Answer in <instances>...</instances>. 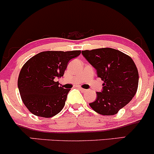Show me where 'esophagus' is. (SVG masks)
I'll return each mask as SVG.
<instances>
[{
	"mask_svg": "<svg viewBox=\"0 0 154 154\" xmlns=\"http://www.w3.org/2000/svg\"><path fill=\"white\" fill-rule=\"evenodd\" d=\"M79 89L81 91H82V92H85V91H86V89H83V88H82V87H79Z\"/></svg>",
	"mask_w": 154,
	"mask_h": 154,
	"instance_id": "34e87169",
	"label": "esophagus"
}]
</instances>
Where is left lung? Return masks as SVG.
I'll use <instances>...</instances> for the list:
<instances>
[{
	"label": "left lung",
	"mask_w": 154,
	"mask_h": 154,
	"mask_svg": "<svg viewBox=\"0 0 154 154\" xmlns=\"http://www.w3.org/2000/svg\"><path fill=\"white\" fill-rule=\"evenodd\" d=\"M82 54L104 82L103 91L97 92L96 100L89 105L99 114H116L137 92L139 75L134 61L129 55L112 48L84 50Z\"/></svg>",
	"instance_id": "1"
}]
</instances>
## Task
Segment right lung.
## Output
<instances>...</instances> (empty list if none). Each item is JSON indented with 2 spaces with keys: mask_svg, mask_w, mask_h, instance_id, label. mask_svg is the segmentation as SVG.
Instances as JSON below:
<instances>
[{
  "mask_svg": "<svg viewBox=\"0 0 154 154\" xmlns=\"http://www.w3.org/2000/svg\"><path fill=\"white\" fill-rule=\"evenodd\" d=\"M75 51H46L35 54L22 66L18 77L22 100L32 114L44 118L57 115L65 106L70 89L59 85L68 62L81 54Z\"/></svg>",
  "mask_w": 154,
  "mask_h": 154,
  "instance_id": "obj_1",
  "label": "right lung"
}]
</instances>
